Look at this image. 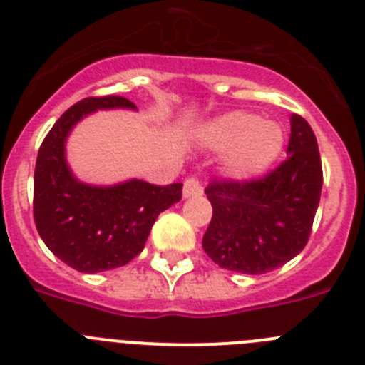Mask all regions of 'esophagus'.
I'll list each match as a JSON object with an SVG mask.
<instances>
[{"mask_svg": "<svg viewBox=\"0 0 365 365\" xmlns=\"http://www.w3.org/2000/svg\"><path fill=\"white\" fill-rule=\"evenodd\" d=\"M182 195L188 197H201L202 195V185L197 177H188L185 180V188H182Z\"/></svg>", "mask_w": 365, "mask_h": 365, "instance_id": "obj_1", "label": "esophagus"}]
</instances>
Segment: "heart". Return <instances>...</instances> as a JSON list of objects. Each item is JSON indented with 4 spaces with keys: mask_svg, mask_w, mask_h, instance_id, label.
Masks as SVG:
<instances>
[{
    "mask_svg": "<svg viewBox=\"0 0 365 365\" xmlns=\"http://www.w3.org/2000/svg\"><path fill=\"white\" fill-rule=\"evenodd\" d=\"M202 143L215 151H227V172L237 179L259 175L278 159L285 135L278 124L263 122L248 111H230L201 130Z\"/></svg>",
    "mask_w": 365,
    "mask_h": 365,
    "instance_id": "heart-1",
    "label": "heart"
}]
</instances>
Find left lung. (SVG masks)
Listing matches in <instances>:
<instances>
[{"instance_id":"1","label":"left lung","mask_w":365,"mask_h":365,"mask_svg":"<svg viewBox=\"0 0 365 365\" xmlns=\"http://www.w3.org/2000/svg\"><path fill=\"white\" fill-rule=\"evenodd\" d=\"M287 157L257 179H212L205 190L212 221L202 248L221 269L265 274L298 256L320 202L322 159L311 125L291 117Z\"/></svg>"}]
</instances>
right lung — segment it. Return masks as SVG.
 <instances>
[{"instance_id": "1", "label": "right lung", "mask_w": 365, "mask_h": 365, "mask_svg": "<svg viewBox=\"0 0 365 365\" xmlns=\"http://www.w3.org/2000/svg\"><path fill=\"white\" fill-rule=\"evenodd\" d=\"M130 108L124 96H89L71 106L51 128L34 168V222L51 252L78 272H104L128 265L143 252L155 219L182 199V185L128 180L117 186L78 182L66 163L73 125L96 109Z\"/></svg>"}]
</instances>
